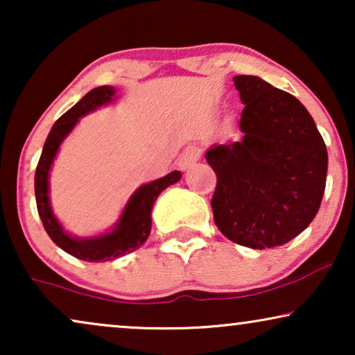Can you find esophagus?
I'll return each instance as SVG.
<instances>
[{"instance_id": "esophagus-1", "label": "esophagus", "mask_w": 355, "mask_h": 355, "mask_svg": "<svg viewBox=\"0 0 355 355\" xmlns=\"http://www.w3.org/2000/svg\"><path fill=\"white\" fill-rule=\"evenodd\" d=\"M198 159H200V150L198 148H187L186 152H184L181 157L178 159V166L179 169H182V171H186V169L192 168L193 164H196Z\"/></svg>"}]
</instances>
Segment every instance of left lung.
Masks as SVG:
<instances>
[{
    "instance_id": "left-lung-1",
    "label": "left lung",
    "mask_w": 355,
    "mask_h": 355,
    "mask_svg": "<svg viewBox=\"0 0 355 355\" xmlns=\"http://www.w3.org/2000/svg\"><path fill=\"white\" fill-rule=\"evenodd\" d=\"M244 110L239 142L211 145V198L223 234L250 249L283 245L307 227L327 186L328 152L305 106L257 76H236Z\"/></svg>"
}]
</instances>
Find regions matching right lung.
I'll list each match as a JSON object with an SVG mask.
<instances>
[{
    "label": "right lung",
    "mask_w": 355,
    "mask_h": 355,
    "mask_svg": "<svg viewBox=\"0 0 355 355\" xmlns=\"http://www.w3.org/2000/svg\"><path fill=\"white\" fill-rule=\"evenodd\" d=\"M116 94L114 87L101 85L90 90L82 96L69 111H66L60 119L53 124L48 134L46 142L43 145L42 157L38 159L35 171V200L40 220L46 234L51 237L58 247L76 259L85 261H108L119 259L125 254L137 250L144 245L152 230V208L159 193L164 189L176 184L181 179V171H173L157 181L144 184L130 196L125 203L121 218L113 230L105 234L94 237H74L64 231L61 223L56 220L50 203V169L55 162L58 150L74 125L79 123V118L95 111L100 106L113 101Z\"/></svg>",
    "instance_id": "right-lung-1"
}]
</instances>
